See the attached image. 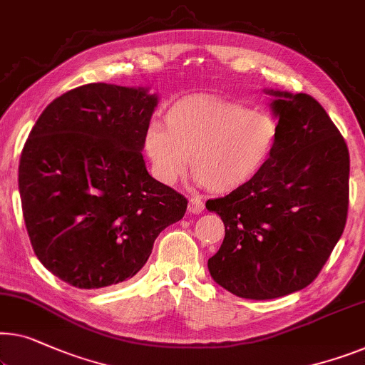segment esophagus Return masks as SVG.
Instances as JSON below:
<instances>
[{"label":"esophagus","instance_id":"34e87169","mask_svg":"<svg viewBox=\"0 0 365 365\" xmlns=\"http://www.w3.org/2000/svg\"><path fill=\"white\" fill-rule=\"evenodd\" d=\"M187 210L192 214H200L204 210V202L199 197H191L187 204Z\"/></svg>","mask_w":365,"mask_h":365}]
</instances>
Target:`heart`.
<instances>
[{
  "instance_id": "heart-1",
  "label": "heart",
  "mask_w": 365,
  "mask_h": 365,
  "mask_svg": "<svg viewBox=\"0 0 365 365\" xmlns=\"http://www.w3.org/2000/svg\"><path fill=\"white\" fill-rule=\"evenodd\" d=\"M279 138L278 120L268 112L209 95L174 102L165 128L151 125L145 150L155 176L174 184L191 160L194 176L214 192H230L255 179L270 163Z\"/></svg>"
}]
</instances>
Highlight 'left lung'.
<instances>
[{"mask_svg":"<svg viewBox=\"0 0 365 365\" xmlns=\"http://www.w3.org/2000/svg\"><path fill=\"white\" fill-rule=\"evenodd\" d=\"M274 97L279 138L255 179L205 202L225 237L209 258L210 277L248 299H273L313 283L341 239L349 205V150L318 100Z\"/></svg>","mask_w":365,"mask_h":365,"instance_id":"left-lung-1","label":"left lung"}]
</instances>
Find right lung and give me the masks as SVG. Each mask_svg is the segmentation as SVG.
Masks as SVG:
<instances>
[{"instance_id":"add662e5","label":"right lung","mask_w":365,"mask_h":365,"mask_svg":"<svg viewBox=\"0 0 365 365\" xmlns=\"http://www.w3.org/2000/svg\"><path fill=\"white\" fill-rule=\"evenodd\" d=\"M158 103L148 88L87 83L47 105L19 160L36 257L76 288L135 277L187 199L146 171L141 150Z\"/></svg>"}]
</instances>
